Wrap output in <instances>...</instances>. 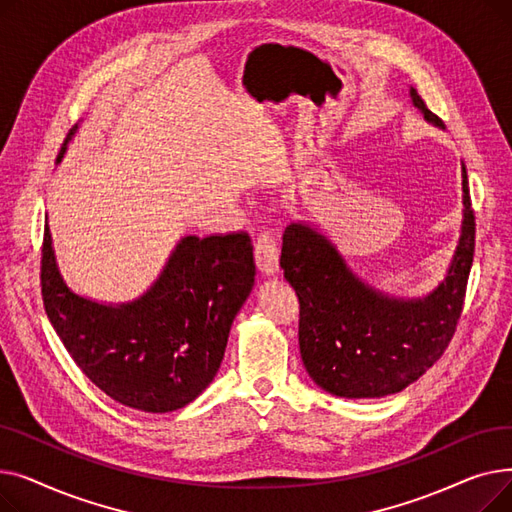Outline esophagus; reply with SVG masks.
Instances as JSON below:
<instances>
[{"label": "esophagus", "mask_w": 512, "mask_h": 512, "mask_svg": "<svg viewBox=\"0 0 512 512\" xmlns=\"http://www.w3.org/2000/svg\"><path fill=\"white\" fill-rule=\"evenodd\" d=\"M280 255L276 242L272 240L270 232H261L255 240V265L257 270L265 276H274L280 272Z\"/></svg>", "instance_id": "1"}]
</instances>
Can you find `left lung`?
Here are the masks:
<instances>
[{
  "mask_svg": "<svg viewBox=\"0 0 512 512\" xmlns=\"http://www.w3.org/2000/svg\"><path fill=\"white\" fill-rule=\"evenodd\" d=\"M425 120L442 126L415 89ZM463 228L444 282L423 299H392L361 282L332 242L290 224L280 265L299 297V346L311 380L342 398H380L417 382L448 348L459 324L475 253V213L463 166Z\"/></svg>",
  "mask_w": 512,
  "mask_h": 512,
  "instance_id": "1",
  "label": "left lung"
}]
</instances>
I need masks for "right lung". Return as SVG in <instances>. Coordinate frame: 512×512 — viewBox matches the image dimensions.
I'll return each instance as SVG.
<instances>
[{"instance_id": "1", "label": "right lung", "mask_w": 512, "mask_h": 512, "mask_svg": "<svg viewBox=\"0 0 512 512\" xmlns=\"http://www.w3.org/2000/svg\"><path fill=\"white\" fill-rule=\"evenodd\" d=\"M74 130L76 126L58 161ZM253 282V245L247 232L184 236L141 299L101 305L66 286L45 224V313L80 371L130 409L176 411L211 384L224 359L232 321Z\"/></svg>"}]
</instances>
